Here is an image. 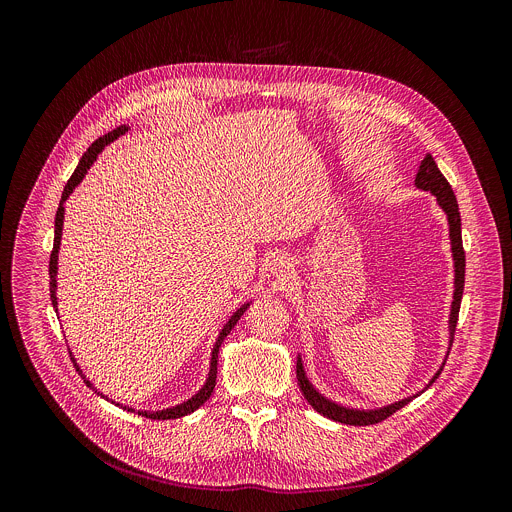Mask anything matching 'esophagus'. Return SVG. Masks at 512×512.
Here are the masks:
<instances>
[{
  "label": "esophagus",
  "mask_w": 512,
  "mask_h": 512,
  "mask_svg": "<svg viewBox=\"0 0 512 512\" xmlns=\"http://www.w3.org/2000/svg\"><path fill=\"white\" fill-rule=\"evenodd\" d=\"M271 265H273L275 271H281V269H285V265H289V263H287L283 257H277V259H273Z\"/></svg>",
  "instance_id": "34e87169"
}]
</instances>
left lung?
I'll use <instances>...</instances> for the list:
<instances>
[{
  "mask_svg": "<svg viewBox=\"0 0 512 512\" xmlns=\"http://www.w3.org/2000/svg\"><path fill=\"white\" fill-rule=\"evenodd\" d=\"M415 186L421 188V190H427L435 196L437 204L442 206V210L446 212L448 216V227H450V245H452V257H454V300H452V310H450V320H448V328H450V346H452V340H454V332H456V324H458V314H460V304H462V291H464V273H466V255H464V247H462V221H460V210H458V200L454 196V190L450 186V182L444 178V174L440 172V168H437L435 160L431 158V154H427L423 160H421V166L417 170V176H415ZM450 352V350H448ZM446 360L442 362L440 371H437L431 381L423 387L429 389L433 385V381L440 377L442 369H444ZM296 373H298V383H300V389L306 397V401L324 417L332 419V421H338V423H346V425H373V423H379L383 419H387L389 415H393L395 411H399L401 407H405L409 401H413L417 395H411L407 399H401V401H395L391 405H385V407H379V409H352V407H344V405H338L330 399H326L312 383L310 379L306 377V371H304V364H302V358L298 354V364H296Z\"/></svg>",
  "mask_w": 512,
  "mask_h": 512,
  "instance_id": "obj_1",
  "label": "left lung"
}]
</instances>
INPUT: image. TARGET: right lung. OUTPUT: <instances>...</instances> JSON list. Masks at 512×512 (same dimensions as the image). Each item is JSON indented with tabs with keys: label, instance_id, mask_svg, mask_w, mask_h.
I'll use <instances>...</instances> for the list:
<instances>
[{
	"label": "right lung",
	"instance_id": "right-lung-1",
	"mask_svg": "<svg viewBox=\"0 0 512 512\" xmlns=\"http://www.w3.org/2000/svg\"><path fill=\"white\" fill-rule=\"evenodd\" d=\"M129 127L127 125H121V127H117V129H113V131H109L107 135H103V137H99L91 148L83 154V158H81V162H79V166H77V170L72 172V176H70V180L66 182V186H64V192H62V198H60V204H58V210H56V218H54V247H52V253H50V267H48V271H50V300H52V306H54V310L58 312V302H56V275H58V251H60V239H62V223H64V202H66V198L72 194V190H75L81 182H83V178H85V174L89 172V168L95 164V160H97V156L105 150V145H109L111 141H115L117 137H121V135H125V131H127ZM249 308V302L247 304H243L237 312H233V316L229 318V322L223 326V330H221V334H218V338H216V342H214V346H212V354H210V371H208V377H206V383L202 385V389L196 393V395H192L188 401H184V403H180V405H176V407H168V409H160V411H137V409H131V407H127V405H121V403H115V401H111V403H115L117 407H121V409H127V411H133V413H137V415H141V417H150V419H178V417H184V415H188V413H192V411H196L200 405H204L206 401H208V397L212 395V391H214V385H216V364H218V348H221V344H223V340L229 336V332L235 328V324L241 320V316L245 314V310ZM70 358H72V362H75V369L79 371V375L83 377V381L87 383V387H91L97 395H101L103 399H107L103 393H99L95 387H93V383L83 375V371H81V367L77 364V360H75V356H72V352H70Z\"/></svg>",
	"mask_w": 512,
	"mask_h": 512
}]
</instances>
